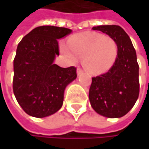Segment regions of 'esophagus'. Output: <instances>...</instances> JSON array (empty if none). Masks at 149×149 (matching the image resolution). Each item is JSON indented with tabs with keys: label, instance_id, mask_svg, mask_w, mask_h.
I'll return each mask as SVG.
<instances>
[{
	"label": "esophagus",
	"instance_id": "esophagus-1",
	"mask_svg": "<svg viewBox=\"0 0 149 149\" xmlns=\"http://www.w3.org/2000/svg\"><path fill=\"white\" fill-rule=\"evenodd\" d=\"M77 75H81L83 73V70H82L81 68L78 67V68L77 69Z\"/></svg>",
	"mask_w": 149,
	"mask_h": 149
}]
</instances>
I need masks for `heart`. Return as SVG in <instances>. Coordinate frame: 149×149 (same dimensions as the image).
<instances>
[{
    "instance_id": "obj_1",
    "label": "heart",
    "mask_w": 149,
    "mask_h": 149,
    "mask_svg": "<svg viewBox=\"0 0 149 149\" xmlns=\"http://www.w3.org/2000/svg\"><path fill=\"white\" fill-rule=\"evenodd\" d=\"M61 52L70 61L81 58L84 69L92 74L108 72L118 55V45L114 39L102 33L85 32L71 37L67 45H61Z\"/></svg>"
}]
</instances>
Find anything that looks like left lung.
I'll list each match as a JSON object with an SVG mask.
<instances>
[{
  "label": "left lung",
  "instance_id": "left-lung-1",
  "mask_svg": "<svg viewBox=\"0 0 149 149\" xmlns=\"http://www.w3.org/2000/svg\"><path fill=\"white\" fill-rule=\"evenodd\" d=\"M114 39L118 55L114 65L104 74L92 77L89 98L93 109L101 116L117 118L125 116L135 104L140 91L139 65L133 44L119 26L92 27Z\"/></svg>",
  "mask_w": 149,
  "mask_h": 149
}]
</instances>
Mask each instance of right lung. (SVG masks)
<instances>
[{
    "label": "right lung",
    "instance_id": "right-lung-1",
    "mask_svg": "<svg viewBox=\"0 0 149 149\" xmlns=\"http://www.w3.org/2000/svg\"><path fill=\"white\" fill-rule=\"evenodd\" d=\"M71 33L65 27L38 26L17 46L13 90L17 102L29 116L42 118L62 107L65 89L76 79L77 69L62 68L53 61L59 55L58 40Z\"/></svg>",
    "mask_w": 149,
    "mask_h": 149
}]
</instances>
